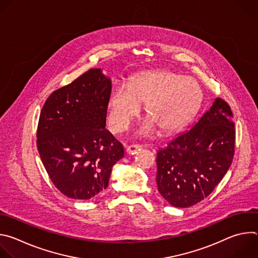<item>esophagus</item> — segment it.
Here are the masks:
<instances>
[{"mask_svg":"<svg viewBox=\"0 0 258 258\" xmlns=\"http://www.w3.org/2000/svg\"><path fill=\"white\" fill-rule=\"evenodd\" d=\"M142 147L140 145H130L126 147V153L130 155L136 154L138 151L141 150Z\"/></svg>","mask_w":258,"mask_h":258,"instance_id":"obj_1","label":"esophagus"}]
</instances>
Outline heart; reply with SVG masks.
I'll list each match as a JSON object with an SVG mask.
<instances>
[{
  "mask_svg": "<svg viewBox=\"0 0 258 258\" xmlns=\"http://www.w3.org/2000/svg\"><path fill=\"white\" fill-rule=\"evenodd\" d=\"M204 93L191 78L169 70L143 71L131 78L128 85L118 84L108 97V125L112 132L125 131L145 104V115L161 134H172L185 126L198 113ZM151 123L140 131L149 134Z\"/></svg>",
  "mask_w": 258,
  "mask_h": 258,
  "instance_id": "heart-1",
  "label": "heart"
}]
</instances>
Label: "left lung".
I'll list each match as a JSON object with an SVG mask.
<instances>
[{"label": "left lung", "mask_w": 258, "mask_h": 258, "mask_svg": "<svg viewBox=\"0 0 258 258\" xmlns=\"http://www.w3.org/2000/svg\"><path fill=\"white\" fill-rule=\"evenodd\" d=\"M235 134L231 107L216 98L190 131L157 152L156 182L161 196L179 208L206 198L232 164Z\"/></svg>", "instance_id": "8db88e82"}]
</instances>
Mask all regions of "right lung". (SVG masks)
<instances>
[{
    "mask_svg": "<svg viewBox=\"0 0 258 258\" xmlns=\"http://www.w3.org/2000/svg\"><path fill=\"white\" fill-rule=\"evenodd\" d=\"M111 80L92 68L53 92L43 106L36 145L55 187L65 196L89 200L109 183L122 145L105 128Z\"/></svg>",
    "mask_w": 258,
    "mask_h": 258,
    "instance_id": "1",
    "label": "right lung"
}]
</instances>
